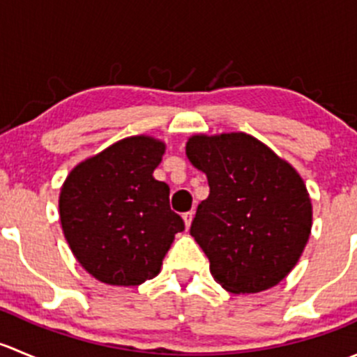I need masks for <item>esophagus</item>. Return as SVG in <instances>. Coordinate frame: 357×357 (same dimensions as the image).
<instances>
[{
	"label": "esophagus",
	"mask_w": 357,
	"mask_h": 357,
	"mask_svg": "<svg viewBox=\"0 0 357 357\" xmlns=\"http://www.w3.org/2000/svg\"><path fill=\"white\" fill-rule=\"evenodd\" d=\"M193 214H195V212H193V211L185 212V214H183V219H185L186 228H190V225H192V221H193Z\"/></svg>",
	"instance_id": "obj_1"
}]
</instances>
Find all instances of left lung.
I'll list each match as a JSON object with an SVG mask.
<instances>
[{
    "label": "left lung",
    "instance_id": "8db88e82",
    "mask_svg": "<svg viewBox=\"0 0 357 357\" xmlns=\"http://www.w3.org/2000/svg\"><path fill=\"white\" fill-rule=\"evenodd\" d=\"M186 157L211 188L190 233L215 282L231 294L278 285L311 235L312 205L301 174L247 132L190 136Z\"/></svg>",
    "mask_w": 357,
    "mask_h": 357
}]
</instances>
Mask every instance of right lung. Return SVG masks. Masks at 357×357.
Masks as SVG:
<instances>
[{
  "mask_svg": "<svg viewBox=\"0 0 357 357\" xmlns=\"http://www.w3.org/2000/svg\"><path fill=\"white\" fill-rule=\"evenodd\" d=\"M165 143L138 135L79 162L63 181V235L79 264L98 282L136 287L160 273L185 222L169 207V186L153 178Z\"/></svg>",
  "mask_w": 357,
  "mask_h": 357,
  "instance_id": "add662e5",
  "label": "right lung"
}]
</instances>
